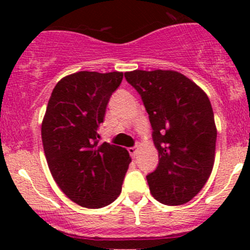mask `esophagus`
<instances>
[{
    "instance_id": "1",
    "label": "esophagus",
    "mask_w": 250,
    "mask_h": 250,
    "mask_svg": "<svg viewBox=\"0 0 250 250\" xmlns=\"http://www.w3.org/2000/svg\"><path fill=\"white\" fill-rule=\"evenodd\" d=\"M138 151H139V150H138L137 147H129V148H128V152L130 153V156H132L133 158H135V156L138 155Z\"/></svg>"
}]
</instances>
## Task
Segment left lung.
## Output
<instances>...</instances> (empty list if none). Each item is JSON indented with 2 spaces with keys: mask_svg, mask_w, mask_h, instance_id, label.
I'll list each match as a JSON object with an SVG mask.
<instances>
[{
  "mask_svg": "<svg viewBox=\"0 0 250 250\" xmlns=\"http://www.w3.org/2000/svg\"><path fill=\"white\" fill-rule=\"evenodd\" d=\"M125 80L148 113L158 166L147 179L151 195L163 204L192 200L210 176L215 158L216 127L202 88L173 70H134Z\"/></svg>",
  "mask_w": 250,
  "mask_h": 250,
  "instance_id": "obj_1",
  "label": "left lung"
}]
</instances>
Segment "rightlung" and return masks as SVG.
I'll return each mask as SVG.
<instances>
[{"label": "right lung", "instance_id": "right-lung-1", "mask_svg": "<svg viewBox=\"0 0 250 250\" xmlns=\"http://www.w3.org/2000/svg\"><path fill=\"white\" fill-rule=\"evenodd\" d=\"M122 78L118 71H80L62 77L42 121V144L53 179L72 202L84 208L112 203L132 162L125 147L99 145L97 132Z\"/></svg>", "mask_w": 250, "mask_h": 250}]
</instances>
